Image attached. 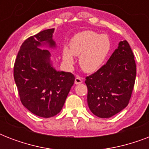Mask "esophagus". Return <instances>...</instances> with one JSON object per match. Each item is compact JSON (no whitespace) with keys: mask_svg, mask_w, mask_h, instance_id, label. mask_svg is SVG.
<instances>
[{"mask_svg":"<svg viewBox=\"0 0 149 149\" xmlns=\"http://www.w3.org/2000/svg\"><path fill=\"white\" fill-rule=\"evenodd\" d=\"M83 83V79H82L81 77H76V79H75V84H80Z\"/></svg>","mask_w":149,"mask_h":149,"instance_id":"34e87169","label":"esophagus"}]
</instances>
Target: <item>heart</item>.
<instances>
[{
	"instance_id": "1",
	"label": "heart",
	"mask_w": 149,
	"mask_h": 149,
	"mask_svg": "<svg viewBox=\"0 0 149 149\" xmlns=\"http://www.w3.org/2000/svg\"><path fill=\"white\" fill-rule=\"evenodd\" d=\"M70 49H63L64 63L71 65L74 56H79V63L82 70L86 72L97 71L111 51V44L107 35H100L93 31H84L77 34L70 44Z\"/></svg>"
}]
</instances>
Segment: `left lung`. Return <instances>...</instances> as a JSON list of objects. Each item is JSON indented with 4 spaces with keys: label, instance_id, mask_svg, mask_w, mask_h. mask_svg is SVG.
<instances>
[{
    "label": "left lung",
    "instance_id": "left-lung-1",
    "mask_svg": "<svg viewBox=\"0 0 149 149\" xmlns=\"http://www.w3.org/2000/svg\"><path fill=\"white\" fill-rule=\"evenodd\" d=\"M136 77L134 54L126 40L120 42L105 65L86 77L87 104L101 118L119 113L129 103Z\"/></svg>",
    "mask_w": 149,
    "mask_h": 149
}]
</instances>
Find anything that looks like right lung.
I'll return each instance as SVG.
<instances>
[{
    "instance_id": "1",
    "label": "right lung",
    "mask_w": 149,
    "mask_h": 149,
    "mask_svg": "<svg viewBox=\"0 0 149 149\" xmlns=\"http://www.w3.org/2000/svg\"><path fill=\"white\" fill-rule=\"evenodd\" d=\"M54 30H44L27 38L14 65L22 104L34 114L46 118L60 112L75 81L71 72L57 71L52 65L49 50L41 49L44 45L56 48Z\"/></svg>"
}]
</instances>
